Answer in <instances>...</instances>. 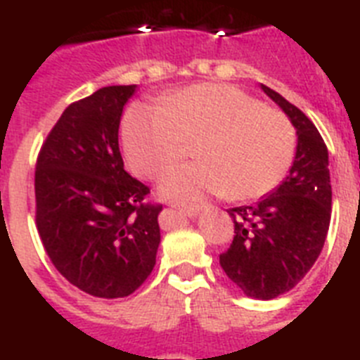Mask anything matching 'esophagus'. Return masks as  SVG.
<instances>
[{
  "label": "esophagus",
  "mask_w": 360,
  "mask_h": 360,
  "mask_svg": "<svg viewBox=\"0 0 360 360\" xmlns=\"http://www.w3.org/2000/svg\"><path fill=\"white\" fill-rule=\"evenodd\" d=\"M176 206L177 210L183 212L184 215H188V217H193V215H198V212L201 210V206L199 205H188V206H177V205H172Z\"/></svg>",
  "instance_id": "esophagus-1"
}]
</instances>
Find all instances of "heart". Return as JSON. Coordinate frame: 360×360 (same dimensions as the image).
I'll list each match as a JSON object with an SVG mask.
<instances>
[{
    "mask_svg": "<svg viewBox=\"0 0 360 360\" xmlns=\"http://www.w3.org/2000/svg\"><path fill=\"white\" fill-rule=\"evenodd\" d=\"M192 165L162 176L167 199L195 202L208 193L257 199L277 188L292 168L297 132L284 112L233 85L199 83L167 94L161 106L136 103L123 120L128 167L154 179L195 141Z\"/></svg>",
    "mask_w": 360,
    "mask_h": 360,
    "instance_id": "b5f03b06",
    "label": "heart"
}]
</instances>
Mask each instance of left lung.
<instances>
[{"instance_id": "left-lung-1", "label": "left lung", "mask_w": 360, "mask_h": 360, "mask_svg": "<svg viewBox=\"0 0 360 360\" xmlns=\"http://www.w3.org/2000/svg\"><path fill=\"white\" fill-rule=\"evenodd\" d=\"M297 130V152L286 179L257 205L230 208L233 240L219 264L254 299H275L304 277L326 240L331 217L328 148L295 105L261 85Z\"/></svg>"}]
</instances>
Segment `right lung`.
I'll list each match as a JSON object with an SVG mask.
<instances>
[{"label":"right lung","instance_id":"1","mask_svg":"<svg viewBox=\"0 0 360 360\" xmlns=\"http://www.w3.org/2000/svg\"><path fill=\"white\" fill-rule=\"evenodd\" d=\"M136 85L103 86L67 106L37 154L36 226L70 284L103 299L136 292L152 274L162 205L124 170L123 106Z\"/></svg>","mask_w":360,"mask_h":360}]
</instances>
